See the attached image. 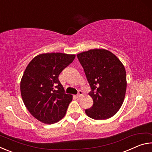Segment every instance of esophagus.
<instances>
[{"instance_id": "esophagus-1", "label": "esophagus", "mask_w": 152, "mask_h": 152, "mask_svg": "<svg viewBox=\"0 0 152 152\" xmlns=\"http://www.w3.org/2000/svg\"><path fill=\"white\" fill-rule=\"evenodd\" d=\"M84 95V93L83 92H82V91H78V93L76 94V96L77 98H80L81 96H82Z\"/></svg>"}]
</instances>
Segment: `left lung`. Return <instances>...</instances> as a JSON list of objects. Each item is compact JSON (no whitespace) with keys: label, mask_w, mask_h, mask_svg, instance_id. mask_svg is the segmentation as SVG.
<instances>
[{"label":"left lung","mask_w":152,"mask_h":152,"mask_svg":"<svg viewBox=\"0 0 152 152\" xmlns=\"http://www.w3.org/2000/svg\"><path fill=\"white\" fill-rule=\"evenodd\" d=\"M91 86L93 105L86 114L93 119H107L119 110L124 101L127 81L125 67L110 51L94 49L77 55Z\"/></svg>","instance_id":"obj_1"}]
</instances>
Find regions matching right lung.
Listing matches in <instances>:
<instances>
[{
  "mask_svg": "<svg viewBox=\"0 0 152 152\" xmlns=\"http://www.w3.org/2000/svg\"><path fill=\"white\" fill-rule=\"evenodd\" d=\"M75 55L43 53L28 64L20 81V93L25 107L33 117L47 124L60 121L65 115L71 94H66L58 77L72 62Z\"/></svg>",
  "mask_w": 152,
  "mask_h": 152,
  "instance_id": "1",
  "label": "right lung"
}]
</instances>
